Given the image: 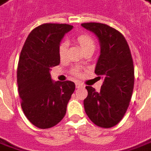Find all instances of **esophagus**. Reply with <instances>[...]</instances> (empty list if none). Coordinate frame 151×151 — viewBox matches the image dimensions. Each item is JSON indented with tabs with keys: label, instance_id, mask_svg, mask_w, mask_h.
I'll list each match as a JSON object with an SVG mask.
<instances>
[{
	"label": "esophagus",
	"instance_id": "34e87169",
	"mask_svg": "<svg viewBox=\"0 0 151 151\" xmlns=\"http://www.w3.org/2000/svg\"><path fill=\"white\" fill-rule=\"evenodd\" d=\"M75 85L77 88H83V84H82L80 83H76Z\"/></svg>",
	"mask_w": 151,
	"mask_h": 151
}]
</instances>
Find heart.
<instances>
[{"label": "heart", "mask_w": 151, "mask_h": 151, "mask_svg": "<svg viewBox=\"0 0 151 151\" xmlns=\"http://www.w3.org/2000/svg\"><path fill=\"white\" fill-rule=\"evenodd\" d=\"M77 42L81 47V48L83 51H85L88 49H93L95 48V42L93 39L91 37L88 36V35H80L79 37H78L77 38ZM68 44L67 42H61L58 47V55L61 60L65 59L67 54H68ZM72 73L73 75L79 77L81 75V72L78 68H75L73 69Z\"/></svg>", "instance_id": "heart-1"}]
</instances>
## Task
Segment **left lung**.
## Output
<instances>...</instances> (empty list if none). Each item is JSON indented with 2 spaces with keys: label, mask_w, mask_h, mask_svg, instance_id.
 Masks as SVG:
<instances>
[{
  "label": "left lung",
  "mask_w": 151,
  "mask_h": 151,
  "mask_svg": "<svg viewBox=\"0 0 151 151\" xmlns=\"http://www.w3.org/2000/svg\"><path fill=\"white\" fill-rule=\"evenodd\" d=\"M82 27L99 39L100 55L94 72L99 78H104L99 92L86 86L84 109L96 125L113 127L123 119L132 96L134 71L131 52L122 34L106 24L88 22Z\"/></svg>",
  "instance_id": "8db88e82"
}]
</instances>
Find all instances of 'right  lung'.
<instances>
[{
    "label": "right lung",
    "mask_w": 151,
    "mask_h": 151,
    "mask_svg": "<svg viewBox=\"0 0 151 151\" xmlns=\"http://www.w3.org/2000/svg\"><path fill=\"white\" fill-rule=\"evenodd\" d=\"M68 24L46 23L34 28L24 43L17 68V85L26 117L39 129L53 127L63 119L75 84L53 82L51 68L58 65V47Z\"/></svg>",
    "instance_id": "obj_1"
}]
</instances>
